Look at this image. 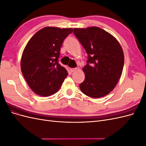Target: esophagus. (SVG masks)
<instances>
[{
  "label": "esophagus",
  "mask_w": 146,
  "mask_h": 146,
  "mask_svg": "<svg viewBox=\"0 0 146 146\" xmlns=\"http://www.w3.org/2000/svg\"><path fill=\"white\" fill-rule=\"evenodd\" d=\"M78 69L77 68H70V71H71L72 72H75V71H76V70H77Z\"/></svg>",
  "instance_id": "esophagus-1"
}]
</instances>
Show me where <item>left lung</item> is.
Here are the masks:
<instances>
[{
    "label": "left lung",
    "mask_w": 146,
    "mask_h": 146,
    "mask_svg": "<svg viewBox=\"0 0 146 146\" xmlns=\"http://www.w3.org/2000/svg\"><path fill=\"white\" fill-rule=\"evenodd\" d=\"M74 33L88 55L82 69L85 78L80 89L92 98L108 94L122 75L124 55L117 39L98 27L74 29Z\"/></svg>",
    "instance_id": "1"
}]
</instances>
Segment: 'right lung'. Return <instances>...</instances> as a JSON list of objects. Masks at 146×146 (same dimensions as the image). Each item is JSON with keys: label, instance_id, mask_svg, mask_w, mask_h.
Listing matches in <instances>:
<instances>
[{"label": "right lung", "instance_id": "obj_1", "mask_svg": "<svg viewBox=\"0 0 146 146\" xmlns=\"http://www.w3.org/2000/svg\"><path fill=\"white\" fill-rule=\"evenodd\" d=\"M72 28L46 27L39 30L26 45L21 60V71L35 93L47 97L59 90L68 73L58 63L63 41Z\"/></svg>", "mask_w": 146, "mask_h": 146}]
</instances>
